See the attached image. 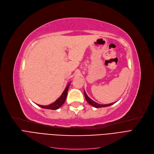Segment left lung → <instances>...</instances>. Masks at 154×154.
Listing matches in <instances>:
<instances>
[{"instance_id":"obj_1","label":"left lung","mask_w":154,"mask_h":154,"mask_svg":"<svg viewBox=\"0 0 154 154\" xmlns=\"http://www.w3.org/2000/svg\"><path fill=\"white\" fill-rule=\"evenodd\" d=\"M84 94H85V99H86V100H87V101L90 104L92 105V106H94V107H95V108H102V107H106V106H109L112 105V104H113L115 103H111V104H98V103H97L94 102V100H92L91 98L88 97V95H87L86 92H85V91H84Z\"/></svg>"}]
</instances>
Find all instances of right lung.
<instances>
[{
  "instance_id": "right-lung-1",
  "label": "right lung",
  "mask_w": 154,
  "mask_h": 154,
  "mask_svg": "<svg viewBox=\"0 0 154 154\" xmlns=\"http://www.w3.org/2000/svg\"><path fill=\"white\" fill-rule=\"evenodd\" d=\"M70 83H69L67 85L66 88L64 90V91L63 92L62 94L61 95V96L59 99H57L54 103H51V104H50L49 105H47V106H42V105H39V104H38V105L39 106L43 108H45V109H59L65 102V100L66 99V97H67L68 89L70 85Z\"/></svg>"
}]
</instances>
